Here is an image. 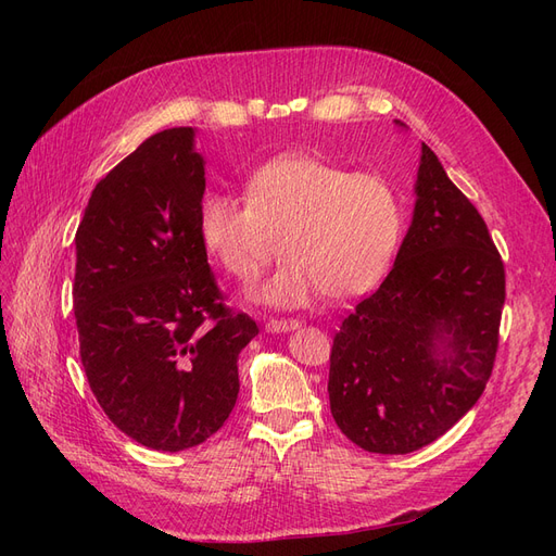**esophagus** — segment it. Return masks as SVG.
<instances>
[{
	"label": "esophagus",
	"instance_id": "1",
	"mask_svg": "<svg viewBox=\"0 0 556 556\" xmlns=\"http://www.w3.org/2000/svg\"><path fill=\"white\" fill-rule=\"evenodd\" d=\"M296 327H299V319H294V317H271V319H266V331H271V333L292 331Z\"/></svg>",
	"mask_w": 556,
	"mask_h": 556
}]
</instances>
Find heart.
<instances>
[{
	"mask_svg": "<svg viewBox=\"0 0 556 556\" xmlns=\"http://www.w3.org/2000/svg\"><path fill=\"white\" fill-rule=\"evenodd\" d=\"M403 231L406 201L390 176L306 153L264 162L248 176L245 199L215 192L199 211L208 255L239 282H255L282 243L288 262L255 292L280 308L368 292L392 266Z\"/></svg>",
	"mask_w": 556,
	"mask_h": 556,
	"instance_id": "b5f03b06",
	"label": "heart"
}]
</instances>
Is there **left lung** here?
<instances>
[{"instance_id": "left-lung-1", "label": "left lung", "mask_w": 556, "mask_h": 556, "mask_svg": "<svg viewBox=\"0 0 556 556\" xmlns=\"http://www.w3.org/2000/svg\"><path fill=\"white\" fill-rule=\"evenodd\" d=\"M415 192L392 271L343 317L329 355L336 425L378 454L425 447L476 406L506 301L490 229L427 143Z\"/></svg>"}]
</instances>
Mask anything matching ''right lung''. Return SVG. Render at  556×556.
Here are the masks:
<instances>
[{
    "instance_id": "right-lung-1",
    "label": "right lung",
    "mask_w": 556,
    "mask_h": 556,
    "mask_svg": "<svg viewBox=\"0 0 556 556\" xmlns=\"http://www.w3.org/2000/svg\"><path fill=\"white\" fill-rule=\"evenodd\" d=\"M192 127L153 134L97 182L76 231L80 362L111 422L180 452L220 429L239 355L260 333L225 304L199 233L204 160Z\"/></svg>"
}]
</instances>
